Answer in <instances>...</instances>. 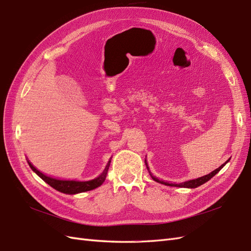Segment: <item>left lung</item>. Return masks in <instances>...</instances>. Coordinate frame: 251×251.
<instances>
[{
    "mask_svg": "<svg viewBox=\"0 0 251 251\" xmlns=\"http://www.w3.org/2000/svg\"><path fill=\"white\" fill-rule=\"evenodd\" d=\"M228 161H229V159L225 162V164H223L221 167H219L218 169H215L214 171H212L211 173H209L208 175L201 176V177H199V178H196V179H191V180H188V181H185V182H180V184H170V182H167V181H164V180H159L157 177H155V176L150 172V170H149V167H148V164H147V160H145L146 165H147L148 171H149V173H150V175H151V177H152V179H153V180L159 182V184L166 185V186H171V187H181V188H191V189H192V188H196V187H200L201 185L205 184V182H206V181H208L209 179H211L216 173H219V171L221 170V169H222L223 167H224V166L227 164Z\"/></svg>",
    "mask_w": 251,
    "mask_h": 251,
    "instance_id": "obj_1",
    "label": "left lung"
}]
</instances>
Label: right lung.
I'll use <instances>...</instances> for the list:
<instances>
[{"instance_id":"obj_1","label":"right lung","mask_w":251,"mask_h":251,"mask_svg":"<svg viewBox=\"0 0 251 251\" xmlns=\"http://www.w3.org/2000/svg\"><path fill=\"white\" fill-rule=\"evenodd\" d=\"M27 162H28V165L31 168V170L35 172L36 174H38L40 177H41L45 182H47V184H49L50 187H52L53 189H56V190L62 192V193H65V194H77V193L93 190V189H96L99 186L102 185L103 181L105 180L107 171H109L111 160H109V162H107V165L103 170V172L101 173L98 176V177L94 178L92 180H87V181L62 180V179L53 178V177L47 176V175L43 174L42 172H40L39 170H37V169L31 165V162H29V161H27Z\"/></svg>"}]
</instances>
